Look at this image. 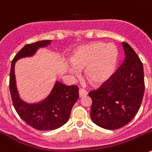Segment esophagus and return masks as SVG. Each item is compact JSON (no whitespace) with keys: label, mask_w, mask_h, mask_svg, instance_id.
Wrapping results in <instances>:
<instances>
[{"label":"esophagus","mask_w":152,"mask_h":152,"mask_svg":"<svg viewBox=\"0 0 152 152\" xmlns=\"http://www.w3.org/2000/svg\"><path fill=\"white\" fill-rule=\"evenodd\" d=\"M88 94V92L87 91H86L83 88H80L79 89V95L80 97H84V96H86Z\"/></svg>","instance_id":"esophagus-1"}]
</instances>
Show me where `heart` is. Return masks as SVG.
Masks as SVG:
<instances>
[{
	"instance_id": "obj_1",
	"label": "heart",
	"mask_w": 152,
	"mask_h": 152,
	"mask_svg": "<svg viewBox=\"0 0 152 152\" xmlns=\"http://www.w3.org/2000/svg\"><path fill=\"white\" fill-rule=\"evenodd\" d=\"M118 52L112 43L93 42L83 46L72 56L73 67L69 72L77 75L78 71L85 70V77L92 85L100 86L107 82L116 69Z\"/></svg>"
}]
</instances>
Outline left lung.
Instances as JSON below:
<instances>
[{"label":"left lung","mask_w":152,"mask_h":152,"mask_svg":"<svg viewBox=\"0 0 152 152\" xmlns=\"http://www.w3.org/2000/svg\"><path fill=\"white\" fill-rule=\"evenodd\" d=\"M126 58L112 76L88 95L92 100L91 121L100 127L118 129L129 124L137 113L145 90L143 66L134 49L122 43Z\"/></svg>","instance_id":"1"}]
</instances>
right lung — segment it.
Returning <instances> with one entry per match:
<instances>
[{
  "mask_svg": "<svg viewBox=\"0 0 152 152\" xmlns=\"http://www.w3.org/2000/svg\"><path fill=\"white\" fill-rule=\"evenodd\" d=\"M50 40H40L23 46L12 61L10 89L13 106L20 118L28 125L39 131L54 130L68 121L72 109L79 97L76 85L66 86L57 81L49 95L38 103L28 104L20 98L16 87L15 64L18 60L32 56L40 47L50 44Z\"/></svg>",
  "mask_w": 152,
  "mask_h": 152,
  "instance_id": "right-lung-1",
  "label": "right lung"
}]
</instances>
